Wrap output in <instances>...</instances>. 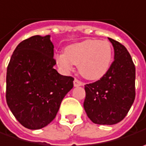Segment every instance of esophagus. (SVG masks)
<instances>
[{
    "instance_id": "esophagus-1",
    "label": "esophagus",
    "mask_w": 146,
    "mask_h": 146,
    "mask_svg": "<svg viewBox=\"0 0 146 146\" xmlns=\"http://www.w3.org/2000/svg\"><path fill=\"white\" fill-rule=\"evenodd\" d=\"M73 85H74V86H80L82 85V82L78 79L75 78L74 81H73Z\"/></svg>"
}]
</instances>
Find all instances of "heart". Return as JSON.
<instances>
[{
    "instance_id": "1",
    "label": "heart",
    "mask_w": 146,
    "mask_h": 146,
    "mask_svg": "<svg viewBox=\"0 0 146 146\" xmlns=\"http://www.w3.org/2000/svg\"><path fill=\"white\" fill-rule=\"evenodd\" d=\"M54 60L64 73H69L78 65L80 73L85 78L98 80L110 68L113 48L108 41L86 39L66 46L64 52L54 54Z\"/></svg>"
}]
</instances>
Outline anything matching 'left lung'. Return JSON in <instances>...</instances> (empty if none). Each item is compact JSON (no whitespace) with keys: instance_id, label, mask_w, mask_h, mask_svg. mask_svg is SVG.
<instances>
[{"instance_id":"obj_1","label":"left lung","mask_w":146,"mask_h":146,"mask_svg":"<svg viewBox=\"0 0 146 146\" xmlns=\"http://www.w3.org/2000/svg\"><path fill=\"white\" fill-rule=\"evenodd\" d=\"M114 60L104 77L85 85L84 110L94 123L113 125L126 117L134 102L136 68L127 50L109 38Z\"/></svg>"}]
</instances>
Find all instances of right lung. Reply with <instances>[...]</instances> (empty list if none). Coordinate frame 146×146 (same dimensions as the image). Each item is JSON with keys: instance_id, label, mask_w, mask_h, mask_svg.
I'll use <instances>...</instances> for the list:
<instances>
[{"instance_id": "right-lung-1", "label": "right lung", "mask_w": 146, "mask_h": 146, "mask_svg": "<svg viewBox=\"0 0 146 146\" xmlns=\"http://www.w3.org/2000/svg\"><path fill=\"white\" fill-rule=\"evenodd\" d=\"M50 37L36 35L21 41L7 67V105L16 119L32 130L41 129L54 119L73 86V78L54 68V45Z\"/></svg>"}]
</instances>
